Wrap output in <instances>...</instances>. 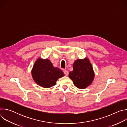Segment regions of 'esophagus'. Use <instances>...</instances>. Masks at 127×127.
<instances>
[{
  "label": "esophagus",
  "mask_w": 127,
  "mask_h": 127,
  "mask_svg": "<svg viewBox=\"0 0 127 127\" xmlns=\"http://www.w3.org/2000/svg\"><path fill=\"white\" fill-rule=\"evenodd\" d=\"M63 72H64V74H65L66 76H67V75H68V74H69L68 71H67V70H63Z\"/></svg>",
  "instance_id": "1"
}]
</instances>
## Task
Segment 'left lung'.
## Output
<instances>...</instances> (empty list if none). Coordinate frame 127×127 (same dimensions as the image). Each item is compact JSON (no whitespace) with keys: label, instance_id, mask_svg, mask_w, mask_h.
Segmentation results:
<instances>
[{"label":"left lung","instance_id":"8db88e82","mask_svg":"<svg viewBox=\"0 0 127 127\" xmlns=\"http://www.w3.org/2000/svg\"><path fill=\"white\" fill-rule=\"evenodd\" d=\"M73 68V70L69 72V77L76 87L84 89L92 83L95 74L92 65L87 58L75 61Z\"/></svg>","mask_w":127,"mask_h":127}]
</instances>
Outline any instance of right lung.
Returning <instances> with one entry per match:
<instances>
[{"mask_svg":"<svg viewBox=\"0 0 127 127\" xmlns=\"http://www.w3.org/2000/svg\"><path fill=\"white\" fill-rule=\"evenodd\" d=\"M32 74L34 81L45 88L55 85L58 79L64 76L63 71L54 67L50 60L40 58L34 64Z\"/></svg>","mask_w":127,"mask_h":127,"instance_id":"right-lung-1","label":"right lung"}]
</instances>
